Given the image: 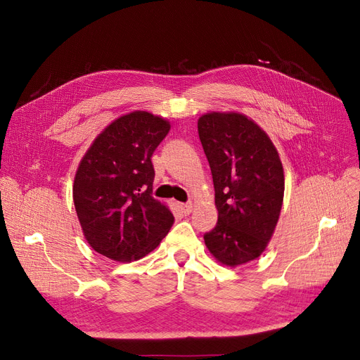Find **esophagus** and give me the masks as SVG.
Here are the masks:
<instances>
[{
  "mask_svg": "<svg viewBox=\"0 0 360 360\" xmlns=\"http://www.w3.org/2000/svg\"><path fill=\"white\" fill-rule=\"evenodd\" d=\"M180 209H181V212H183L184 214H191V213H192V210H193V205H192V202H188V204H180Z\"/></svg>",
  "mask_w": 360,
  "mask_h": 360,
  "instance_id": "34e87169",
  "label": "esophagus"
}]
</instances>
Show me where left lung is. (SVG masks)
<instances>
[{"instance_id": "1", "label": "left lung", "mask_w": 360, "mask_h": 360, "mask_svg": "<svg viewBox=\"0 0 360 360\" xmlns=\"http://www.w3.org/2000/svg\"><path fill=\"white\" fill-rule=\"evenodd\" d=\"M198 134L217 209L205 246L221 264H246L264 252L279 219L285 189L279 153L264 130L240 112H207L198 118Z\"/></svg>"}]
</instances>
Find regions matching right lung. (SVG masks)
<instances>
[{"label":"right lung","mask_w":360,"mask_h":360,"mask_svg":"<svg viewBox=\"0 0 360 360\" xmlns=\"http://www.w3.org/2000/svg\"><path fill=\"white\" fill-rule=\"evenodd\" d=\"M169 129L165 118L132 111L108 124L81 159L73 202L85 240L96 252L130 263L168 234L174 216L151 197V156Z\"/></svg>","instance_id":"1"}]
</instances>
